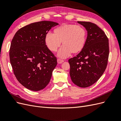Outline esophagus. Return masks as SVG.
Returning a JSON list of instances; mask_svg holds the SVG:
<instances>
[{
	"label": "esophagus",
	"mask_w": 121,
	"mask_h": 121,
	"mask_svg": "<svg viewBox=\"0 0 121 121\" xmlns=\"http://www.w3.org/2000/svg\"><path fill=\"white\" fill-rule=\"evenodd\" d=\"M57 60V63L58 64H61L64 61V60H60V59H59V58H58V59Z\"/></svg>",
	"instance_id": "34e87169"
}]
</instances>
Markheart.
<instances>
[{"label":"heart","instance_id":"1","mask_svg":"<svg viewBox=\"0 0 121 121\" xmlns=\"http://www.w3.org/2000/svg\"><path fill=\"white\" fill-rule=\"evenodd\" d=\"M53 34L48 33L45 36L46 45L51 52H58L57 56L65 58L73 53H77L83 49L86 40V32L83 27L73 24H65L56 28Z\"/></svg>","mask_w":121,"mask_h":121}]
</instances>
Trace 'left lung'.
Instances as JSON below:
<instances>
[{
  "instance_id": "1",
  "label": "left lung",
  "mask_w": 121,
  "mask_h": 121,
  "mask_svg": "<svg viewBox=\"0 0 121 121\" xmlns=\"http://www.w3.org/2000/svg\"><path fill=\"white\" fill-rule=\"evenodd\" d=\"M86 29L87 36L83 49L69 60L72 82L80 87L93 85L104 74L108 55V40L97 26L88 22H77Z\"/></svg>"
}]
</instances>
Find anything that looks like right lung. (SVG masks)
Here are the masks:
<instances>
[{"label": "right lung", "instance_id": "1", "mask_svg": "<svg viewBox=\"0 0 121 121\" xmlns=\"http://www.w3.org/2000/svg\"><path fill=\"white\" fill-rule=\"evenodd\" d=\"M58 24L41 21L21 28L9 49L10 62L17 81L28 89L39 91L48 85L57 59L47 48L45 36Z\"/></svg>", "mask_w": 121, "mask_h": 121}]
</instances>
